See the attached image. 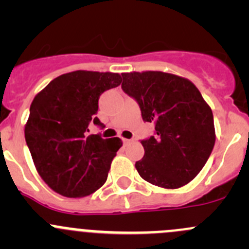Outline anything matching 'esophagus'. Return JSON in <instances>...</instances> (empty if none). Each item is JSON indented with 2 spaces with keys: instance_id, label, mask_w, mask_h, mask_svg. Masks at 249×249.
I'll use <instances>...</instances> for the list:
<instances>
[{
  "instance_id": "34e87169",
  "label": "esophagus",
  "mask_w": 249,
  "mask_h": 249,
  "mask_svg": "<svg viewBox=\"0 0 249 249\" xmlns=\"http://www.w3.org/2000/svg\"><path fill=\"white\" fill-rule=\"evenodd\" d=\"M131 142V140H127V139H123V143H124V144H127V143H130Z\"/></svg>"
}]
</instances>
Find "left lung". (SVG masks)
I'll use <instances>...</instances> for the list:
<instances>
[{
	"label": "left lung",
	"instance_id": "1",
	"mask_svg": "<svg viewBox=\"0 0 249 249\" xmlns=\"http://www.w3.org/2000/svg\"><path fill=\"white\" fill-rule=\"evenodd\" d=\"M122 89L135 99L154 136L141 141L144 155L135 166L147 182L177 189L205 166L215 142L211 107L190 80L160 71L122 73Z\"/></svg>",
	"mask_w": 249,
	"mask_h": 249
}]
</instances>
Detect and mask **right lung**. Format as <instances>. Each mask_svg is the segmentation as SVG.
Returning <instances> with one entry per match:
<instances>
[{
  "instance_id": "right-lung-1",
  "label": "right lung",
  "mask_w": 249,
  "mask_h": 249,
  "mask_svg": "<svg viewBox=\"0 0 249 249\" xmlns=\"http://www.w3.org/2000/svg\"><path fill=\"white\" fill-rule=\"evenodd\" d=\"M120 83L118 73L74 71L53 79L35 96L25 140L39 176L57 194L87 196L107 180L122 140L88 132L91 123L105 127L96 117L99 99Z\"/></svg>"
}]
</instances>
